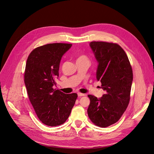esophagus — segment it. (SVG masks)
Here are the masks:
<instances>
[{
    "label": "esophagus",
    "instance_id": "34e87169",
    "mask_svg": "<svg viewBox=\"0 0 154 154\" xmlns=\"http://www.w3.org/2000/svg\"><path fill=\"white\" fill-rule=\"evenodd\" d=\"M78 97H82V96H85V94H82V93L78 92Z\"/></svg>",
    "mask_w": 154,
    "mask_h": 154
}]
</instances>
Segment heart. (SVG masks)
Segmentation results:
<instances>
[{
	"label": "heart",
	"mask_w": 154,
	"mask_h": 154,
	"mask_svg": "<svg viewBox=\"0 0 154 154\" xmlns=\"http://www.w3.org/2000/svg\"><path fill=\"white\" fill-rule=\"evenodd\" d=\"M85 58V57H83V56H82V57H79L78 59H80V58Z\"/></svg>",
	"instance_id": "1"
}]
</instances>
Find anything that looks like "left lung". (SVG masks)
Returning a JSON list of instances; mask_svg holds the SVG:
<instances>
[{"label": "left lung", "mask_w": 154, "mask_h": 154, "mask_svg": "<svg viewBox=\"0 0 154 154\" xmlns=\"http://www.w3.org/2000/svg\"><path fill=\"white\" fill-rule=\"evenodd\" d=\"M90 47L98 65L96 79L105 93L101 97L88 95L87 113L92 123L107 127L116 123L130 101L133 72L125 51L117 44L91 42Z\"/></svg>", "instance_id": "obj_1"}]
</instances>
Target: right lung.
I'll list each match as a JSON object with an SVG mask.
<instances>
[{"instance_id": "add662e5", "label": "right lung", "mask_w": 154, "mask_h": 154, "mask_svg": "<svg viewBox=\"0 0 154 154\" xmlns=\"http://www.w3.org/2000/svg\"><path fill=\"white\" fill-rule=\"evenodd\" d=\"M71 46L46 44L32 50L27 60L24 82L29 100L39 119L51 127L66 122L78 97L53 88L62 57Z\"/></svg>"}]
</instances>
